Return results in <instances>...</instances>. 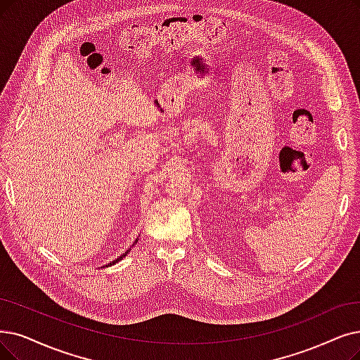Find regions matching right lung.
<instances>
[{
    "label": "right lung",
    "instance_id": "obj_1",
    "mask_svg": "<svg viewBox=\"0 0 360 360\" xmlns=\"http://www.w3.org/2000/svg\"><path fill=\"white\" fill-rule=\"evenodd\" d=\"M127 254H128V251H127V252H125V254H122V255H121V257H118V258H117V260H113V262H112V263H109V264H108V266H112V264H115V263H118V262H120V260H122V258H124V257H125V255H127Z\"/></svg>",
    "mask_w": 360,
    "mask_h": 360
}]
</instances>
